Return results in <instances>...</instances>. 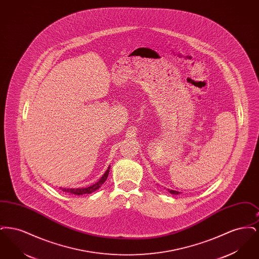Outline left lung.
I'll return each instance as SVG.
<instances>
[{"mask_svg": "<svg viewBox=\"0 0 259 259\" xmlns=\"http://www.w3.org/2000/svg\"><path fill=\"white\" fill-rule=\"evenodd\" d=\"M167 190H168L171 194H174V195H179V194H181V192H180V191H177V190H172V189H169V188H167Z\"/></svg>", "mask_w": 259, "mask_h": 259, "instance_id": "left-lung-1", "label": "left lung"}]
</instances>
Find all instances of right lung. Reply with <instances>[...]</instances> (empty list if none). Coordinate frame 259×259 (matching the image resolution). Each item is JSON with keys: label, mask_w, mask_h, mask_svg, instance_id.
Segmentation results:
<instances>
[{"label": "right lung", "mask_w": 259, "mask_h": 259, "mask_svg": "<svg viewBox=\"0 0 259 259\" xmlns=\"http://www.w3.org/2000/svg\"><path fill=\"white\" fill-rule=\"evenodd\" d=\"M110 169H111V165L108 167L107 171L104 172V175L101 177V179L99 180L98 182L96 184H94V185L87 186V187H82V188L81 187L80 188L79 187L78 188H64V187H60V188H61L64 192L72 193V194H74V195L90 194V193H92V192H94V191H96L97 189H99L101 187V185L106 182V180H107V178L109 176V172H110Z\"/></svg>", "instance_id": "obj_1"}]
</instances>
